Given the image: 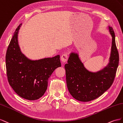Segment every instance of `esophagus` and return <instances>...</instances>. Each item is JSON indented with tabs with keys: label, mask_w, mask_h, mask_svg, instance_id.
I'll list each match as a JSON object with an SVG mask.
<instances>
[{
	"label": "esophagus",
	"mask_w": 123,
	"mask_h": 123,
	"mask_svg": "<svg viewBox=\"0 0 123 123\" xmlns=\"http://www.w3.org/2000/svg\"><path fill=\"white\" fill-rule=\"evenodd\" d=\"M68 54H63L61 56V61L65 63L66 61H68Z\"/></svg>",
	"instance_id": "34e87169"
}]
</instances>
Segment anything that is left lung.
<instances>
[{
    "instance_id": "obj_1",
    "label": "left lung",
    "mask_w": 123,
    "mask_h": 123,
    "mask_svg": "<svg viewBox=\"0 0 123 123\" xmlns=\"http://www.w3.org/2000/svg\"><path fill=\"white\" fill-rule=\"evenodd\" d=\"M112 37L110 62L103 70L92 73L84 67L77 54L70 55L65 65L66 84L69 92L79 101H90L97 98L110 88L116 75L119 55L116 46L115 34L112 27H109Z\"/></svg>"
}]
</instances>
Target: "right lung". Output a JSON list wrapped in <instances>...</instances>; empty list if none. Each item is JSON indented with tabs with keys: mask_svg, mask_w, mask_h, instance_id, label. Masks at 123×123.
<instances>
[{
	"mask_svg": "<svg viewBox=\"0 0 123 123\" xmlns=\"http://www.w3.org/2000/svg\"><path fill=\"white\" fill-rule=\"evenodd\" d=\"M20 25L10 42L6 55L8 82L18 95L29 100L39 99L46 92L48 78L61 66L60 55L32 61L20 51L17 40Z\"/></svg>",
	"mask_w": 123,
	"mask_h": 123,
	"instance_id": "1",
	"label": "right lung"
}]
</instances>
